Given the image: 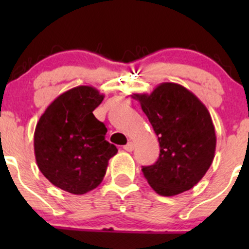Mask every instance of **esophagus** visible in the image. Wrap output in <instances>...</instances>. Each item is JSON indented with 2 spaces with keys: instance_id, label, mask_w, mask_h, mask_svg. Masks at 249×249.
<instances>
[{
  "instance_id": "34e87169",
  "label": "esophagus",
  "mask_w": 249,
  "mask_h": 249,
  "mask_svg": "<svg viewBox=\"0 0 249 249\" xmlns=\"http://www.w3.org/2000/svg\"><path fill=\"white\" fill-rule=\"evenodd\" d=\"M134 148H135V144L132 142H129L127 144L124 145V149L126 150V152H132V150H134Z\"/></svg>"
}]
</instances>
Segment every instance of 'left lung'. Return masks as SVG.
Masks as SVG:
<instances>
[{
	"instance_id": "left-lung-1",
	"label": "left lung",
	"mask_w": 249,
	"mask_h": 249,
	"mask_svg": "<svg viewBox=\"0 0 249 249\" xmlns=\"http://www.w3.org/2000/svg\"><path fill=\"white\" fill-rule=\"evenodd\" d=\"M158 136L157 162L143 166L155 193L175 196L192 189L210 169L215 152L214 125L205 105L187 88L161 83L149 95L134 94Z\"/></svg>"
}]
</instances>
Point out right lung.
Wrapping results in <instances>:
<instances>
[{
    "label": "right lung",
    "mask_w": 249,
    "mask_h": 249,
    "mask_svg": "<svg viewBox=\"0 0 249 249\" xmlns=\"http://www.w3.org/2000/svg\"><path fill=\"white\" fill-rule=\"evenodd\" d=\"M104 97L92 87L72 88L47 107L36 125L34 147L39 171L71 194L95 189L118 152L105 140L104 123L92 114Z\"/></svg>",
    "instance_id": "obj_1"
}]
</instances>
